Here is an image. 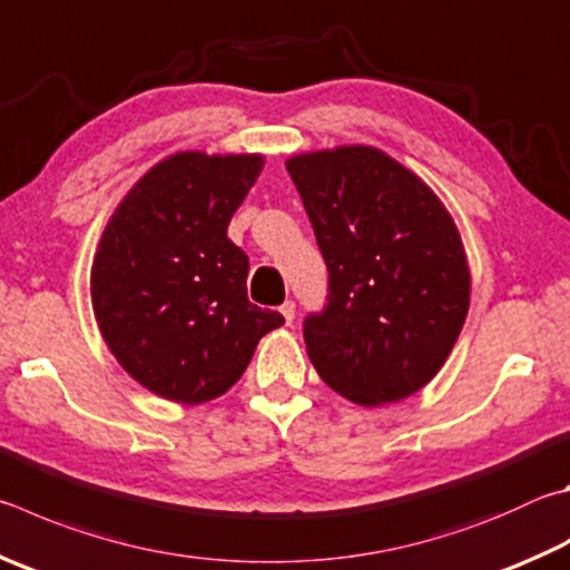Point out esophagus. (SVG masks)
<instances>
[{
  "instance_id": "obj_1",
  "label": "esophagus",
  "mask_w": 570,
  "mask_h": 570,
  "mask_svg": "<svg viewBox=\"0 0 570 570\" xmlns=\"http://www.w3.org/2000/svg\"><path fill=\"white\" fill-rule=\"evenodd\" d=\"M278 312H282L286 324H292L294 316H296V304H294V302H284L282 306H278Z\"/></svg>"
}]
</instances>
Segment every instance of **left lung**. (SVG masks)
I'll return each mask as SVG.
<instances>
[{"label":"left lung","instance_id":"obj_1","mask_svg":"<svg viewBox=\"0 0 570 570\" xmlns=\"http://www.w3.org/2000/svg\"><path fill=\"white\" fill-rule=\"evenodd\" d=\"M328 268L324 312L308 314V358L361 406L411 396L439 374L469 314L461 234L416 174L374 147L286 161Z\"/></svg>","mask_w":570,"mask_h":570}]
</instances>
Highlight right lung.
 I'll list each match as a JSON object with an SVG mask.
<instances>
[{
    "label": "right lung",
    "instance_id": "1",
    "mask_svg": "<svg viewBox=\"0 0 570 570\" xmlns=\"http://www.w3.org/2000/svg\"><path fill=\"white\" fill-rule=\"evenodd\" d=\"M262 154L179 151L111 214L91 264V306L121 368L177 403L229 391L284 316L246 296L249 258L226 229Z\"/></svg>",
    "mask_w": 570,
    "mask_h": 570
}]
</instances>
